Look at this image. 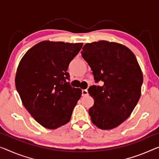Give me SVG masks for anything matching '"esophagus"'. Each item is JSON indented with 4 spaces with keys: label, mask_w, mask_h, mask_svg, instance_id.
<instances>
[{
    "label": "esophagus",
    "mask_w": 159,
    "mask_h": 159,
    "mask_svg": "<svg viewBox=\"0 0 159 159\" xmlns=\"http://www.w3.org/2000/svg\"><path fill=\"white\" fill-rule=\"evenodd\" d=\"M82 96H87L88 94V91L87 89H83L82 91Z\"/></svg>",
    "instance_id": "esophagus-1"
}]
</instances>
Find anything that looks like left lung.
<instances>
[{
  "label": "left lung",
  "instance_id": "left-lung-1",
  "mask_svg": "<svg viewBox=\"0 0 159 159\" xmlns=\"http://www.w3.org/2000/svg\"><path fill=\"white\" fill-rule=\"evenodd\" d=\"M81 52L96 82H104L88 89L94 102L89 109L92 123L103 130L116 128L141 97L143 74L136 56L125 45L106 40L85 44Z\"/></svg>",
  "mask_w": 159,
  "mask_h": 159
}]
</instances>
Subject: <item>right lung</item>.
I'll return each instance as SVG.
<instances>
[{"mask_svg":"<svg viewBox=\"0 0 159 159\" xmlns=\"http://www.w3.org/2000/svg\"><path fill=\"white\" fill-rule=\"evenodd\" d=\"M82 45L42 41L29 49L19 62L17 91L25 109L43 127L56 129L71 119L82 90L67 82V70Z\"/></svg>","mask_w":159,"mask_h":159,"instance_id":"right-lung-1","label":"right lung"}]
</instances>
